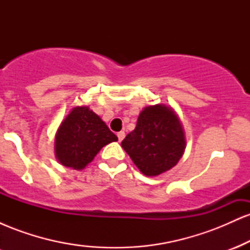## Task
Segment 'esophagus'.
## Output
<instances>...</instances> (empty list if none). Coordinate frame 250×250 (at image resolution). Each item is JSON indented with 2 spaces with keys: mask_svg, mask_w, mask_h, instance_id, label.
Here are the masks:
<instances>
[{
  "mask_svg": "<svg viewBox=\"0 0 250 250\" xmlns=\"http://www.w3.org/2000/svg\"><path fill=\"white\" fill-rule=\"evenodd\" d=\"M125 131H120V133H117V137H119V141L121 142L123 139H125Z\"/></svg>",
  "mask_w": 250,
  "mask_h": 250,
  "instance_id": "obj_1",
  "label": "esophagus"
}]
</instances>
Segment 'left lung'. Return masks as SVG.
Returning a JSON list of instances; mask_svg holds the SVG:
<instances>
[{"instance_id":"8db88e82","label":"left lung","mask_w":250,"mask_h":250,"mask_svg":"<svg viewBox=\"0 0 250 250\" xmlns=\"http://www.w3.org/2000/svg\"><path fill=\"white\" fill-rule=\"evenodd\" d=\"M121 146L143 174L156 176L179 162L186 141L174 111L156 104L143 109L136 128L125 136Z\"/></svg>"}]
</instances>
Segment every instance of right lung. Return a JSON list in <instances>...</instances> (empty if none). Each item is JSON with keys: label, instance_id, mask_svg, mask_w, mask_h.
<instances>
[{"label": "right lung", "instance_id": "obj_1", "mask_svg": "<svg viewBox=\"0 0 250 250\" xmlns=\"http://www.w3.org/2000/svg\"><path fill=\"white\" fill-rule=\"evenodd\" d=\"M114 141H117V136L95 113L88 107H76L57 130V160L65 167L83 169L102 147Z\"/></svg>", "mask_w": 250, "mask_h": 250}]
</instances>
